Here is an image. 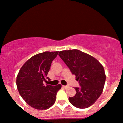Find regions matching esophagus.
<instances>
[{"label": "esophagus", "mask_w": 123, "mask_h": 123, "mask_svg": "<svg viewBox=\"0 0 123 123\" xmlns=\"http://www.w3.org/2000/svg\"><path fill=\"white\" fill-rule=\"evenodd\" d=\"M63 87H64V88L67 89V88H68V87H69V86H67V85H66V86H63Z\"/></svg>", "instance_id": "esophagus-1"}]
</instances>
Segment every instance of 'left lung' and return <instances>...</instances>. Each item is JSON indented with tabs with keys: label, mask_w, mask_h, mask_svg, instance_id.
<instances>
[{
	"label": "left lung",
	"mask_w": 123,
	"mask_h": 123,
	"mask_svg": "<svg viewBox=\"0 0 123 123\" xmlns=\"http://www.w3.org/2000/svg\"><path fill=\"white\" fill-rule=\"evenodd\" d=\"M58 55L80 85L75 87L76 94L69 98V102L79 109L90 107L103 92L106 80L103 67L94 57L78 49L62 51Z\"/></svg>",
	"instance_id": "obj_1"
}]
</instances>
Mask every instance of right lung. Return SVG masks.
<instances>
[{
	"label": "right lung",
	"instance_id": "obj_1",
	"mask_svg": "<svg viewBox=\"0 0 123 123\" xmlns=\"http://www.w3.org/2000/svg\"><path fill=\"white\" fill-rule=\"evenodd\" d=\"M58 54V51H46L34 55L25 62L17 75L16 85L20 96L34 109L43 110L51 107L61 88L60 84L44 85V82H48L47 79L49 80L47 74Z\"/></svg>",
	"mask_w": 123,
	"mask_h": 123
}]
</instances>
